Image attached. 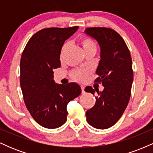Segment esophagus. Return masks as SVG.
<instances>
[{
	"label": "esophagus",
	"instance_id": "34e87169",
	"mask_svg": "<svg viewBox=\"0 0 153 153\" xmlns=\"http://www.w3.org/2000/svg\"><path fill=\"white\" fill-rule=\"evenodd\" d=\"M84 89H85V87L83 86V85H81V90H82V94H84V93H85V90H84Z\"/></svg>",
	"mask_w": 153,
	"mask_h": 153
}]
</instances>
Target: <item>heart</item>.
Segmentation results:
<instances>
[{
    "label": "heart",
    "mask_w": 153,
    "mask_h": 153,
    "mask_svg": "<svg viewBox=\"0 0 153 153\" xmlns=\"http://www.w3.org/2000/svg\"><path fill=\"white\" fill-rule=\"evenodd\" d=\"M67 44L64 45L62 47V51L66 47ZM80 45L82 46V50L84 52L89 50H96V45L95 42L91 38L88 37H82L80 39ZM72 77L73 79H75L77 81H84L88 78L89 75V71L87 70H82V69H78L76 71H74L72 73Z\"/></svg>",
    "instance_id": "b5f03b06"
}]
</instances>
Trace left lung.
<instances>
[{"mask_svg": "<svg viewBox=\"0 0 153 153\" xmlns=\"http://www.w3.org/2000/svg\"><path fill=\"white\" fill-rule=\"evenodd\" d=\"M84 32L97 41L100 47V61L96 69L102 92L87 86L85 91L95 94L96 101L87 110L86 120L96 129H105L114 125L127 108L133 82L132 62L129 49L122 36L112 29L86 28ZM96 90V89H95Z\"/></svg>", "mask_w": 153, "mask_h": 153, "instance_id": "left-lung-1", "label": "left lung"}]
</instances>
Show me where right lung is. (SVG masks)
I'll use <instances>...</instances> for the list:
<instances>
[{
  "label": "right lung",
  "mask_w": 153,
  "mask_h": 153,
  "mask_svg": "<svg viewBox=\"0 0 153 153\" xmlns=\"http://www.w3.org/2000/svg\"><path fill=\"white\" fill-rule=\"evenodd\" d=\"M78 29L47 28L37 31L26 44L20 62V85L24 103L33 119L47 129L67 121V106L81 94L78 84L55 83L53 70L60 67L61 50L65 40Z\"/></svg>",
  "instance_id": "1"
}]
</instances>
